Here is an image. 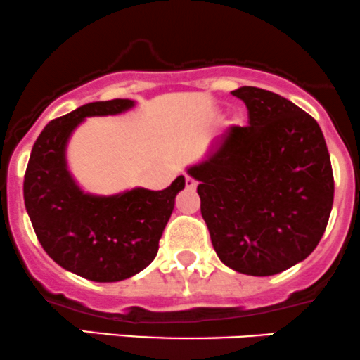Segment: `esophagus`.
<instances>
[{
    "mask_svg": "<svg viewBox=\"0 0 360 360\" xmlns=\"http://www.w3.org/2000/svg\"><path fill=\"white\" fill-rule=\"evenodd\" d=\"M185 187H187L188 191H194V188L198 187V181H195L194 179H192V176L185 175Z\"/></svg>",
    "mask_w": 360,
    "mask_h": 360,
    "instance_id": "obj_1",
    "label": "esophagus"
}]
</instances>
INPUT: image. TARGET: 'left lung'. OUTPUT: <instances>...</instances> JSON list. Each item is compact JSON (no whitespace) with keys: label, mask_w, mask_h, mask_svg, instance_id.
Returning a JSON list of instances; mask_svg holds the SVG:
<instances>
[{"label":"left lung","mask_w":360,"mask_h":360,"mask_svg":"<svg viewBox=\"0 0 360 360\" xmlns=\"http://www.w3.org/2000/svg\"><path fill=\"white\" fill-rule=\"evenodd\" d=\"M248 126H231L188 175L220 261L243 275L271 276L319 245L334 199L329 150L311 115L259 87L233 91Z\"/></svg>","instance_id":"8db88e82"}]
</instances>
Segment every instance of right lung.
Masks as SVG:
<instances>
[{
    "label": "right lung",
    "mask_w": 360,
    "mask_h": 360,
    "mask_svg": "<svg viewBox=\"0 0 360 360\" xmlns=\"http://www.w3.org/2000/svg\"><path fill=\"white\" fill-rule=\"evenodd\" d=\"M133 106L131 99L87 103L51 120L34 141L24 175V202L44 250L60 268L92 282L131 278L154 261L185 187L180 175L165 191L138 187L94 195L70 175L66 145L75 127L85 117L117 115Z\"/></svg>",
    "instance_id": "obj_1"
}]
</instances>
